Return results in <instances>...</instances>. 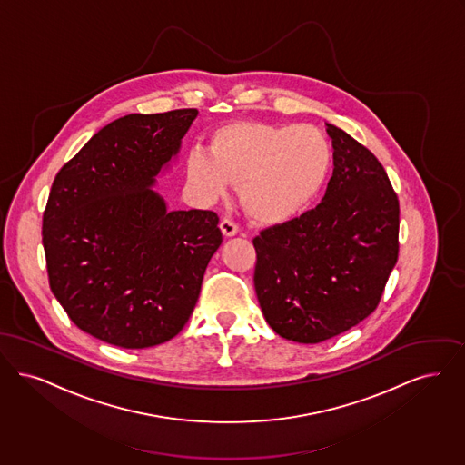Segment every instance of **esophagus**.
Wrapping results in <instances>:
<instances>
[{
	"mask_svg": "<svg viewBox=\"0 0 465 465\" xmlns=\"http://www.w3.org/2000/svg\"><path fill=\"white\" fill-rule=\"evenodd\" d=\"M221 229H223V236H234L240 232V225L234 223L232 219H223L221 221Z\"/></svg>",
	"mask_w": 465,
	"mask_h": 465,
	"instance_id": "34e87169",
	"label": "esophagus"
}]
</instances>
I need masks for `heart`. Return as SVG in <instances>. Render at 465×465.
<instances>
[{
    "label": "heart",
    "instance_id": "1",
    "mask_svg": "<svg viewBox=\"0 0 465 465\" xmlns=\"http://www.w3.org/2000/svg\"><path fill=\"white\" fill-rule=\"evenodd\" d=\"M330 163L331 145L316 126L234 122L212 132L208 151L194 147L187 154L185 175L210 202L240 183L246 215L262 225H280L312 202Z\"/></svg>",
    "mask_w": 465,
    "mask_h": 465
}]
</instances>
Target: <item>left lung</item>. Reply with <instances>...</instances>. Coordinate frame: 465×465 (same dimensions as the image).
I'll use <instances>...</instances> for the list:
<instances>
[{"instance_id": "obj_1", "label": "left lung", "mask_w": 465, "mask_h": 465, "mask_svg": "<svg viewBox=\"0 0 465 465\" xmlns=\"http://www.w3.org/2000/svg\"><path fill=\"white\" fill-rule=\"evenodd\" d=\"M333 175L323 202L253 240L263 318L283 339L318 343L368 318L400 253V202L363 143L326 123Z\"/></svg>"}]
</instances>
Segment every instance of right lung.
Instances as JSON below:
<instances>
[{
    "label": "right lung",
    "instance_id": "obj_1",
    "mask_svg": "<svg viewBox=\"0 0 465 465\" xmlns=\"http://www.w3.org/2000/svg\"><path fill=\"white\" fill-rule=\"evenodd\" d=\"M196 109L128 114L65 163L43 212L50 290L84 333L124 349L173 339L223 242L212 210L168 212L149 187Z\"/></svg>",
    "mask_w": 465,
    "mask_h": 465
}]
</instances>
